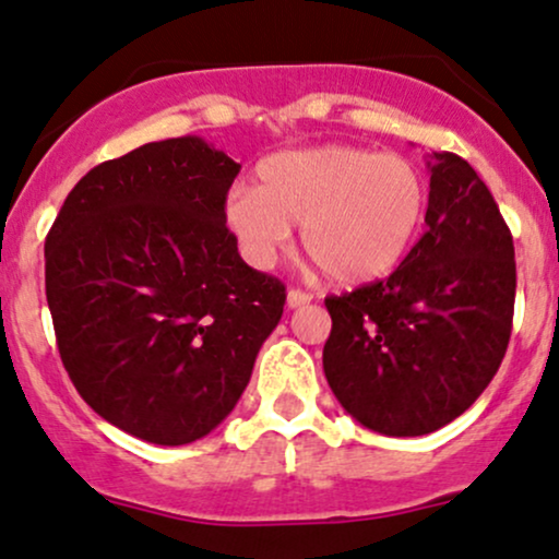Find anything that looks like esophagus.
<instances>
[{
	"mask_svg": "<svg viewBox=\"0 0 559 559\" xmlns=\"http://www.w3.org/2000/svg\"><path fill=\"white\" fill-rule=\"evenodd\" d=\"M306 304H311V295L308 293H304V290H287V306L290 308H298V306H306Z\"/></svg>",
	"mask_w": 559,
	"mask_h": 559,
	"instance_id": "34e87169",
	"label": "esophagus"
}]
</instances>
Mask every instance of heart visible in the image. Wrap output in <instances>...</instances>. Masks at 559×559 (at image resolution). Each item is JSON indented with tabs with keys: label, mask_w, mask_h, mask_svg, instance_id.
<instances>
[{
	"label": "heart",
	"mask_w": 559,
	"mask_h": 559,
	"mask_svg": "<svg viewBox=\"0 0 559 559\" xmlns=\"http://www.w3.org/2000/svg\"><path fill=\"white\" fill-rule=\"evenodd\" d=\"M255 180L227 190L222 216L253 266L277 261L300 222L308 259L340 285H366L400 266L429 209L421 169L397 154L358 146L282 151Z\"/></svg>",
	"instance_id": "heart-1"
}]
</instances>
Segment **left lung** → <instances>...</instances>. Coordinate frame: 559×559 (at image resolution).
Listing matches in <instances>:
<instances>
[{"label": "left lung", "mask_w": 559, "mask_h": 559, "mask_svg": "<svg viewBox=\"0 0 559 559\" xmlns=\"http://www.w3.org/2000/svg\"><path fill=\"white\" fill-rule=\"evenodd\" d=\"M426 233L386 280L324 300V373L366 429L421 437L487 390L513 332L515 248L468 162L437 151Z\"/></svg>", "instance_id": "obj_1"}]
</instances>
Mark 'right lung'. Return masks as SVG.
Segmentation results:
<instances>
[{
    "label": "right lung",
    "mask_w": 559,
    "mask_h": 559,
    "mask_svg": "<svg viewBox=\"0 0 559 559\" xmlns=\"http://www.w3.org/2000/svg\"><path fill=\"white\" fill-rule=\"evenodd\" d=\"M240 164L195 135L78 180L44 242L59 358L104 421L188 444L235 408L285 285L240 259L222 206Z\"/></svg>",
    "instance_id": "right-lung-1"
}]
</instances>
